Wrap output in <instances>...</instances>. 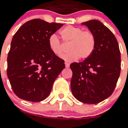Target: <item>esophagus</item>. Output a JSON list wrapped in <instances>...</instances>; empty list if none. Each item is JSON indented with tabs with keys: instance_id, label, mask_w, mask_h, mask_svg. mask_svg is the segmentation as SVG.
<instances>
[{
	"instance_id": "1",
	"label": "esophagus",
	"mask_w": 128,
	"mask_h": 128,
	"mask_svg": "<svg viewBox=\"0 0 128 128\" xmlns=\"http://www.w3.org/2000/svg\"><path fill=\"white\" fill-rule=\"evenodd\" d=\"M65 66H66V68H69L70 64L68 62H65Z\"/></svg>"
}]
</instances>
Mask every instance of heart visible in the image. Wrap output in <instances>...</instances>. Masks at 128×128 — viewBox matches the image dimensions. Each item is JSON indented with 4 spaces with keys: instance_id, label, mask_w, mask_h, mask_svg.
I'll return each instance as SVG.
<instances>
[{
    "instance_id": "b5f03b06",
    "label": "heart",
    "mask_w": 128,
    "mask_h": 128,
    "mask_svg": "<svg viewBox=\"0 0 128 128\" xmlns=\"http://www.w3.org/2000/svg\"><path fill=\"white\" fill-rule=\"evenodd\" d=\"M63 40L70 43L69 52L63 54L62 59L67 62H73L80 58L86 59L93 53L96 46L95 36L91 31L84 30L80 27L68 26L60 31ZM50 50L54 54L60 56L63 52V46L56 34L50 35L48 38Z\"/></svg>"
}]
</instances>
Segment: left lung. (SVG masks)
I'll list each match as a JSON object with an SVG mask.
<instances>
[{
	"label": "left lung",
	"instance_id": "8db88e82",
	"mask_svg": "<svg viewBox=\"0 0 128 128\" xmlns=\"http://www.w3.org/2000/svg\"><path fill=\"white\" fill-rule=\"evenodd\" d=\"M96 38L93 53L82 62L70 64L71 90L85 104H98L113 93L121 70V55L115 36L103 23L91 20L82 23Z\"/></svg>",
	"mask_w": 128,
	"mask_h": 128
}]
</instances>
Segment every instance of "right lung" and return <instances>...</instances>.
Instances as JSON below:
<instances>
[{
	"label": "right lung",
	"mask_w": 128,
	"mask_h": 128,
	"mask_svg": "<svg viewBox=\"0 0 128 128\" xmlns=\"http://www.w3.org/2000/svg\"><path fill=\"white\" fill-rule=\"evenodd\" d=\"M63 24L33 19L14 35L7 58V76L14 94L37 102L48 97L64 61L50 50L48 38Z\"/></svg>",
	"instance_id": "1"
}]
</instances>
